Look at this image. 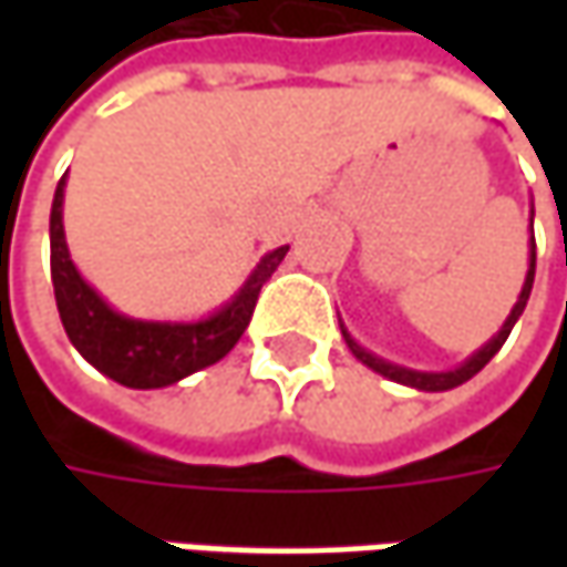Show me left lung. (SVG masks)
<instances>
[{
	"label": "left lung",
	"mask_w": 567,
	"mask_h": 567,
	"mask_svg": "<svg viewBox=\"0 0 567 567\" xmlns=\"http://www.w3.org/2000/svg\"><path fill=\"white\" fill-rule=\"evenodd\" d=\"M527 274H524V287H520V293H517V302L512 306V312L505 318V324L492 334L476 353H470L467 360L461 362V365H454V369H445V372H423V369H410V365H398V362L384 360L379 353H372V350H365L360 340L353 338L350 331H347V324L340 321V334L347 340V347H350V353L362 362V365H369L372 372H379L388 381H398V384H406V388H416V391H451V388H457V384H464L470 381L486 362L502 350V343L508 340L512 334V328L517 324V318L524 316V309H527V299H530V290H534V274H536V243H534V205H530V243H527Z\"/></svg>",
	"instance_id": "1"
}]
</instances>
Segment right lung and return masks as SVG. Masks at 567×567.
<instances>
[{"mask_svg":"<svg viewBox=\"0 0 567 567\" xmlns=\"http://www.w3.org/2000/svg\"><path fill=\"white\" fill-rule=\"evenodd\" d=\"M65 179L69 173L59 179L53 210H50V274H53L62 328L78 353L106 379L138 391L176 384L192 372L224 360L249 328L258 293L271 280V274L277 271L290 246L261 255L249 277L243 280V287L210 316L192 318V321L132 318L113 309L81 277L72 261V251L65 243V224H62Z\"/></svg>","mask_w":567,"mask_h":567,"instance_id":"right-lung-1","label":"right lung"}]
</instances>
